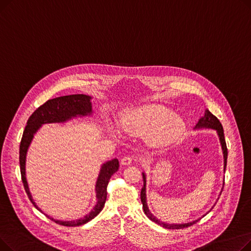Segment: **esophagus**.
I'll return each instance as SVG.
<instances>
[{
  "instance_id": "1",
  "label": "esophagus",
  "mask_w": 251,
  "mask_h": 251,
  "mask_svg": "<svg viewBox=\"0 0 251 251\" xmlns=\"http://www.w3.org/2000/svg\"><path fill=\"white\" fill-rule=\"evenodd\" d=\"M133 161H134V159H133L132 156L125 155V156H123V159L121 160V164H122V165H125V166H128V165H130V164H132Z\"/></svg>"
}]
</instances>
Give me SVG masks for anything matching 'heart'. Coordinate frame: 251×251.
I'll use <instances>...</instances> for the list:
<instances>
[{
	"label": "heart",
	"mask_w": 251,
	"mask_h": 251,
	"mask_svg": "<svg viewBox=\"0 0 251 251\" xmlns=\"http://www.w3.org/2000/svg\"><path fill=\"white\" fill-rule=\"evenodd\" d=\"M120 126L131 134L148 132L149 141L155 146L177 140L185 130V123L180 116L159 104L127 111L121 118Z\"/></svg>",
	"instance_id": "obj_1"
}]
</instances>
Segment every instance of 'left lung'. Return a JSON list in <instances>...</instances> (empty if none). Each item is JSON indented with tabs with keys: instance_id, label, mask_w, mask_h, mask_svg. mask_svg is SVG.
Masks as SVG:
<instances>
[{
	"instance_id": "obj_1",
	"label": "left lung",
	"mask_w": 251,
	"mask_h": 251,
	"mask_svg": "<svg viewBox=\"0 0 251 251\" xmlns=\"http://www.w3.org/2000/svg\"><path fill=\"white\" fill-rule=\"evenodd\" d=\"M212 128V129H216L217 132L219 134L220 137V141L222 144V149H223V153H224V161H225V170H226V166H227V156H228V150H227V144H226V140H225V136H224V130H223V126L220 122L219 119L214 116L209 111L205 112V115L203 118H201V120L199 121V123L196 124V128ZM143 176V187L141 189V193H140V199H141V202H142V207H143V212L146 214L151 221H153L154 223H156L157 225L163 226L164 228L167 229H184L192 226L193 224H195L199 220H196L194 222L191 223H187V224H179V225H175V224H165L163 222H160L159 220H156L150 212V209L148 207L147 204V197H146V176L144 174H142Z\"/></svg>"
}]
</instances>
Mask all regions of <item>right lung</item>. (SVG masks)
<instances>
[{"mask_svg": "<svg viewBox=\"0 0 251 251\" xmlns=\"http://www.w3.org/2000/svg\"><path fill=\"white\" fill-rule=\"evenodd\" d=\"M91 113V101L90 97L85 95H71V96H64L59 97L52 100H49L41 107H38L32 115L29 117L27 125L25 126L23 131L22 139L20 142V151H19V162H20V172L21 179L24 189L28 195V199L32 202V204L38 209L35 202L33 201L31 194L28 189L27 181L25 178V160H26V152H27L29 144L32 140L34 133L37 129L43 124L46 123H56V122H65L69 120L72 117L76 116H85ZM119 169V161L117 159L112 160L108 163L102 165L100 176L97 181V197L98 203L91 210L90 214L79 219L76 221H59L50 218L51 221L59 224L61 226L66 227H76L83 225V224L91 221L96 218L104 206L105 200H107V187L109 181L113 174H115Z\"/></svg>", "mask_w": 251, "mask_h": 251, "instance_id": "add662e5", "label": "right lung"}]
</instances>
